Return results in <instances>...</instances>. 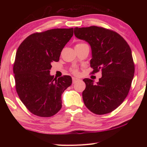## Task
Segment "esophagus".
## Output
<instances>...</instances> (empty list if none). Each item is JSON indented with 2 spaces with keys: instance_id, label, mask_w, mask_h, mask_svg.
<instances>
[{
  "instance_id": "esophagus-1",
  "label": "esophagus",
  "mask_w": 147,
  "mask_h": 147,
  "mask_svg": "<svg viewBox=\"0 0 147 147\" xmlns=\"http://www.w3.org/2000/svg\"><path fill=\"white\" fill-rule=\"evenodd\" d=\"M78 80H79V79L76 78H73V84L76 83Z\"/></svg>"
}]
</instances>
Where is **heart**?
<instances>
[{
    "instance_id": "1",
    "label": "heart",
    "mask_w": 147,
    "mask_h": 147,
    "mask_svg": "<svg viewBox=\"0 0 147 147\" xmlns=\"http://www.w3.org/2000/svg\"><path fill=\"white\" fill-rule=\"evenodd\" d=\"M81 43H78L77 45L81 44ZM71 71H72V73H74V74H78V71L76 69H73L71 70Z\"/></svg>"
}]
</instances>
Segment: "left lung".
Returning <instances> with one entry per match:
<instances>
[{"label": "left lung", "instance_id": "obj_1", "mask_svg": "<svg viewBox=\"0 0 147 147\" xmlns=\"http://www.w3.org/2000/svg\"><path fill=\"white\" fill-rule=\"evenodd\" d=\"M74 30L76 38L91 46L92 73L102 71L96 84L92 80H83L84 104L94 114L110 113L123 102L131 85L135 64L131 49L119 34L111 30L92 26Z\"/></svg>", "mask_w": 147, "mask_h": 147}]
</instances>
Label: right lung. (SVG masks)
Returning <instances> with one entry per match:
<instances>
[{
  "label": "right lung",
  "mask_w": 147,
  "mask_h": 147,
  "mask_svg": "<svg viewBox=\"0 0 147 147\" xmlns=\"http://www.w3.org/2000/svg\"><path fill=\"white\" fill-rule=\"evenodd\" d=\"M73 35V28H56L28 36L18 49L13 66L16 89L21 102L34 115L48 117L62 107L61 95L71 86L70 76L50 74L53 62Z\"/></svg>",
  "instance_id": "right-lung-1"
}]
</instances>
